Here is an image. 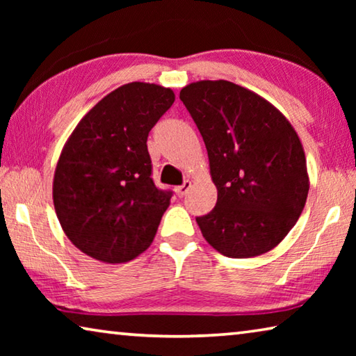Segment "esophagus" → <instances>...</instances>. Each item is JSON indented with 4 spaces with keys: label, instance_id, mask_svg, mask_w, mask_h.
Returning a JSON list of instances; mask_svg holds the SVG:
<instances>
[{
    "label": "esophagus",
    "instance_id": "1",
    "mask_svg": "<svg viewBox=\"0 0 356 356\" xmlns=\"http://www.w3.org/2000/svg\"><path fill=\"white\" fill-rule=\"evenodd\" d=\"M190 188H191V182H190V180H185L184 185L176 186V195L179 197H184V196H186V193L190 191Z\"/></svg>",
    "mask_w": 356,
    "mask_h": 356
}]
</instances>
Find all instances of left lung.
<instances>
[{
    "label": "left lung",
    "instance_id": "left-lung-1",
    "mask_svg": "<svg viewBox=\"0 0 356 356\" xmlns=\"http://www.w3.org/2000/svg\"><path fill=\"white\" fill-rule=\"evenodd\" d=\"M180 100L201 131L218 191L212 212L196 218L204 238L234 259L273 250L309 191L297 131L268 100L226 80L186 84Z\"/></svg>",
    "mask_w": 356,
    "mask_h": 356
}]
</instances>
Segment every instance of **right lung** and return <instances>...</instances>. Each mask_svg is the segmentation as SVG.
Returning <instances> with one entry per match:
<instances>
[{"mask_svg": "<svg viewBox=\"0 0 356 356\" xmlns=\"http://www.w3.org/2000/svg\"><path fill=\"white\" fill-rule=\"evenodd\" d=\"M174 100L170 88L127 83L84 114L65 141L53 204L65 236L89 257L122 264L152 243L171 191L150 179L147 136Z\"/></svg>", "mask_w": 356, "mask_h": 356, "instance_id": "right-lung-1", "label": "right lung"}]
</instances>
